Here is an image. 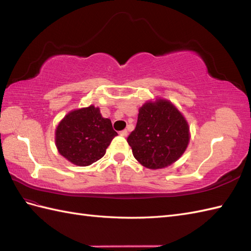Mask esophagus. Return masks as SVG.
<instances>
[{
	"label": "esophagus",
	"instance_id": "34e87169",
	"mask_svg": "<svg viewBox=\"0 0 251 251\" xmlns=\"http://www.w3.org/2000/svg\"><path fill=\"white\" fill-rule=\"evenodd\" d=\"M119 135L121 136V137H126V136H127V131H126V130L120 131V132H119Z\"/></svg>",
	"mask_w": 251,
	"mask_h": 251
}]
</instances>
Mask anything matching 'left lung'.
<instances>
[{
    "instance_id": "left-lung-1",
    "label": "left lung",
    "mask_w": 251,
    "mask_h": 251,
    "mask_svg": "<svg viewBox=\"0 0 251 251\" xmlns=\"http://www.w3.org/2000/svg\"><path fill=\"white\" fill-rule=\"evenodd\" d=\"M189 138V126L182 113L170 100L158 98L139 109L137 125L126 140L136 160L158 170L176 162Z\"/></svg>"
}]
</instances>
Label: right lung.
<instances>
[{"label":"right lung","mask_w":251,"mask_h":251,"mask_svg":"<svg viewBox=\"0 0 251 251\" xmlns=\"http://www.w3.org/2000/svg\"><path fill=\"white\" fill-rule=\"evenodd\" d=\"M117 136L109 118H103L100 108L91 104L69 112L55 130V146L68 161L88 166L105 154L112 139Z\"/></svg>","instance_id":"right-lung-1"}]
</instances>
